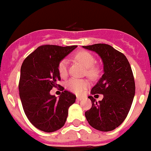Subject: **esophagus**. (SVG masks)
<instances>
[{"label": "esophagus", "mask_w": 151, "mask_h": 151, "mask_svg": "<svg viewBox=\"0 0 151 151\" xmlns=\"http://www.w3.org/2000/svg\"><path fill=\"white\" fill-rule=\"evenodd\" d=\"M83 99V97H82V96H77L76 97V99L78 101H80V100H82V99Z\"/></svg>", "instance_id": "34e87169"}]
</instances>
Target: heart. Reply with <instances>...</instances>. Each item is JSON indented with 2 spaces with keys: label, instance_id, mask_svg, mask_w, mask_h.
Listing matches in <instances>:
<instances>
[{
  "label": "heart",
  "instance_id": "heart-1",
  "mask_svg": "<svg viewBox=\"0 0 151 151\" xmlns=\"http://www.w3.org/2000/svg\"><path fill=\"white\" fill-rule=\"evenodd\" d=\"M75 58L87 68V76H89L91 78H96L97 76L98 69L94 67L96 59L91 53L86 51H82V52H78L75 55ZM58 70L61 76H66L68 74V61L66 59H63L59 62ZM88 86H89V83L86 79L71 78L66 83L67 89L75 93H81L85 89H86Z\"/></svg>",
  "mask_w": 151,
  "mask_h": 151
}]
</instances>
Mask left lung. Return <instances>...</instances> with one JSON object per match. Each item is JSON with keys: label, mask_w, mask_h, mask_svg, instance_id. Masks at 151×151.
<instances>
[{"label": "left lung", "mask_w": 151, "mask_h": 151, "mask_svg": "<svg viewBox=\"0 0 151 151\" xmlns=\"http://www.w3.org/2000/svg\"><path fill=\"white\" fill-rule=\"evenodd\" d=\"M83 48L96 52L102 58L104 73L91 93L103 94L99 103L92 96L91 109L85 113L91 127L100 131H111L127 116L135 95V82L131 67L123 53L106 44Z\"/></svg>", "instance_id": "8db88e82"}]
</instances>
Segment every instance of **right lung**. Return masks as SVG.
I'll return each mask as SVG.
<instances>
[{
	"label": "right lung",
	"mask_w": 151,
	"mask_h": 151,
	"mask_svg": "<svg viewBox=\"0 0 151 151\" xmlns=\"http://www.w3.org/2000/svg\"><path fill=\"white\" fill-rule=\"evenodd\" d=\"M76 47L41 45L22 63L18 85L20 98L28 120L40 130L51 133L62 128L68 108L76 101V96L71 92L65 90L56 98L51 95L50 90L60 86L57 84L61 80L59 62Z\"/></svg>",
	"instance_id": "1"
}]
</instances>
